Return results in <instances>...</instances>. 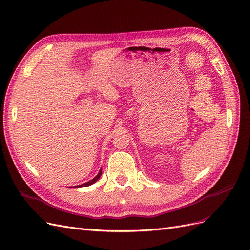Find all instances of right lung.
I'll use <instances>...</instances> for the list:
<instances>
[{
	"label": "right lung",
	"mask_w": 250,
	"mask_h": 250,
	"mask_svg": "<svg viewBox=\"0 0 250 250\" xmlns=\"http://www.w3.org/2000/svg\"><path fill=\"white\" fill-rule=\"evenodd\" d=\"M101 174H102V170L100 169V171H99V173L97 174V176H95L93 179H90L89 181H87V183H85V184H82V185H79V186H75V187H70V188H84V187H88V186H92L93 184H95L96 181L99 179L100 177H101Z\"/></svg>",
	"instance_id": "add662e5"
}]
</instances>
